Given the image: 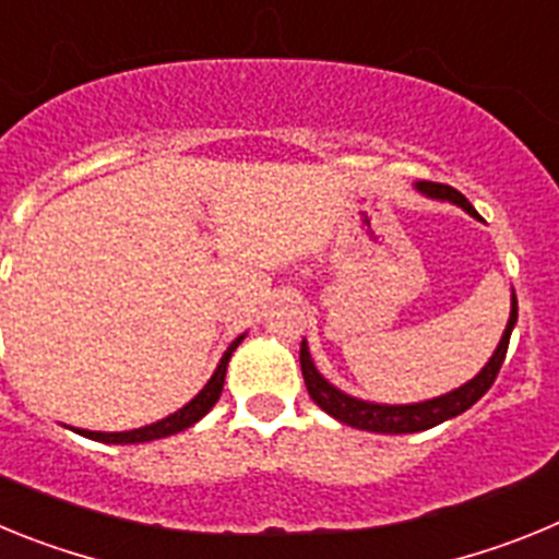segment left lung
<instances>
[{"label":"left lung","instance_id":"8db88e82","mask_svg":"<svg viewBox=\"0 0 559 559\" xmlns=\"http://www.w3.org/2000/svg\"><path fill=\"white\" fill-rule=\"evenodd\" d=\"M417 190L426 192L428 199L451 201V204L462 206L464 212L476 215L471 201L464 199L459 190H453V187L437 185V181H419ZM515 322H518V299H515V290H512L510 322H507V330H503L492 358L487 360L481 372H478L473 380H467L464 386L453 389V392L442 394V397L426 400V403H412V406H383V403H369V400H358L353 397V394H344L341 389H335L333 383L319 372V369H316L308 344L302 341V347H299V364H302L305 386H308V394L313 397L316 406L322 408V412H328L330 417L338 419V423H344V426H353V428H360V431H374V433L428 431V428L439 426V423H445V419L459 417L462 412H467L476 400H481L484 394H487V389L496 383L503 358H507V347H510V335H512V328H515Z\"/></svg>","mask_w":559,"mask_h":559}]
</instances>
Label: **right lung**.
<instances>
[{"mask_svg":"<svg viewBox=\"0 0 559 559\" xmlns=\"http://www.w3.org/2000/svg\"><path fill=\"white\" fill-rule=\"evenodd\" d=\"M240 341H243V335H237V338L231 341L229 349H226L224 358H221L218 369H215V372H212V378L206 380V386L201 389V392L195 394V397H192L185 408H179V412L170 414V417L159 419V423H153V426L133 428V431L106 433V431H83V428H75V431L86 439H95V442H108V445H136V442H151V439L170 437V433H179V431H185V428L195 426V423H199V419L204 417V414L210 412L215 403H218L221 392H224L226 367H229L231 353H235Z\"/></svg>","mask_w":559,"mask_h":559,"instance_id":"obj_1","label":"right lung"}]
</instances>
